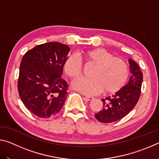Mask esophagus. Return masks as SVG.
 <instances>
[{
  "label": "esophagus",
  "mask_w": 159,
  "mask_h": 159,
  "mask_svg": "<svg viewBox=\"0 0 159 159\" xmlns=\"http://www.w3.org/2000/svg\"><path fill=\"white\" fill-rule=\"evenodd\" d=\"M85 98L87 99V100H88V101H92V100H93V99H94L93 97H90V96H85Z\"/></svg>",
  "instance_id": "34e87169"
}]
</instances>
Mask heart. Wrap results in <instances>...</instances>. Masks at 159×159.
Masks as SVG:
<instances>
[{"label": "heart", "instance_id": "b5f03b06", "mask_svg": "<svg viewBox=\"0 0 159 159\" xmlns=\"http://www.w3.org/2000/svg\"><path fill=\"white\" fill-rule=\"evenodd\" d=\"M90 65L95 66L90 79L80 78L74 80V89L85 95H94L103 90L105 94H114L125 85L129 77L127 63L121 58L114 57L103 48L88 50L82 53ZM83 64L77 56L71 55L64 63V71L67 76L76 79L83 74Z\"/></svg>", "mask_w": 159, "mask_h": 159}]
</instances>
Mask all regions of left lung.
<instances>
[{"mask_svg": "<svg viewBox=\"0 0 159 159\" xmlns=\"http://www.w3.org/2000/svg\"><path fill=\"white\" fill-rule=\"evenodd\" d=\"M131 76L127 85L115 94L102 99L103 109L95 114L97 120L109 123L117 121L128 115L140 97L143 74L135 61L129 59Z\"/></svg>", "mask_w": 159, "mask_h": 159, "instance_id": "left-lung-1", "label": "left lung"}]
</instances>
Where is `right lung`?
I'll list each match as a JSON object with an SVG mask.
<instances>
[{
  "label": "right lung",
  "instance_id": "obj_1",
  "mask_svg": "<svg viewBox=\"0 0 159 159\" xmlns=\"http://www.w3.org/2000/svg\"><path fill=\"white\" fill-rule=\"evenodd\" d=\"M69 50L60 43H46L27 51L21 59L19 95L26 109L38 117H52L64 105L69 86L61 74Z\"/></svg>",
  "mask_w": 159,
  "mask_h": 159
}]
</instances>
